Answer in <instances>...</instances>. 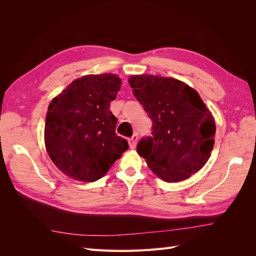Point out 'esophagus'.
<instances>
[{
    "label": "esophagus",
    "instance_id": "obj_1",
    "mask_svg": "<svg viewBox=\"0 0 256 256\" xmlns=\"http://www.w3.org/2000/svg\"><path fill=\"white\" fill-rule=\"evenodd\" d=\"M128 143H129L130 148H134L136 143H138V134H134L130 138H128Z\"/></svg>",
    "mask_w": 256,
    "mask_h": 256
}]
</instances>
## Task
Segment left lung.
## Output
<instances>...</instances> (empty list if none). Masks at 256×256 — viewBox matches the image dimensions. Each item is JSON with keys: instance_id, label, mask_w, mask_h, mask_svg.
Masks as SVG:
<instances>
[{"instance_id": "obj_1", "label": "left lung", "mask_w": 256, "mask_h": 256, "mask_svg": "<svg viewBox=\"0 0 256 256\" xmlns=\"http://www.w3.org/2000/svg\"><path fill=\"white\" fill-rule=\"evenodd\" d=\"M128 81L152 122V136L142 138L136 146L148 168L168 182L200 171L212 154L216 125L198 92L160 76H131Z\"/></svg>"}]
</instances>
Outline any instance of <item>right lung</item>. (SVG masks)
I'll return each mask as SVG.
<instances>
[{"label": "right lung", "instance_id": "obj_1", "mask_svg": "<svg viewBox=\"0 0 256 256\" xmlns=\"http://www.w3.org/2000/svg\"><path fill=\"white\" fill-rule=\"evenodd\" d=\"M122 80L112 74H88L72 81L49 104L44 144L53 164L76 180H100L128 142L115 134L118 118L110 102Z\"/></svg>", "mask_w": 256, "mask_h": 256}]
</instances>
